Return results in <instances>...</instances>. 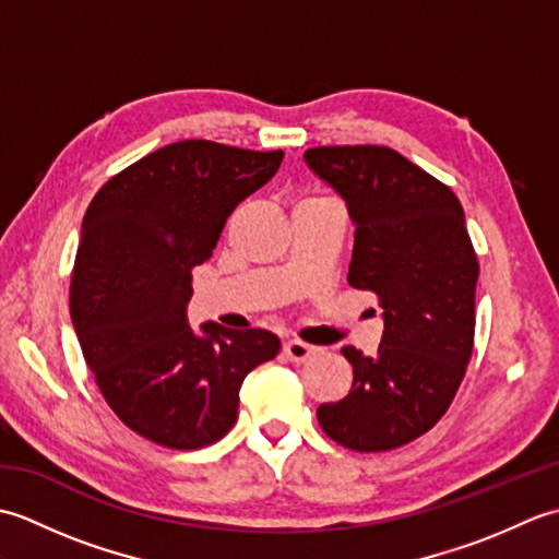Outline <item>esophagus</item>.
<instances>
[{"mask_svg": "<svg viewBox=\"0 0 559 559\" xmlns=\"http://www.w3.org/2000/svg\"><path fill=\"white\" fill-rule=\"evenodd\" d=\"M283 355H286L290 362H305L307 358H312L314 355V346H310V343H305V341H298V338H290L283 343Z\"/></svg>", "mask_w": 559, "mask_h": 559, "instance_id": "esophagus-1", "label": "esophagus"}]
</instances>
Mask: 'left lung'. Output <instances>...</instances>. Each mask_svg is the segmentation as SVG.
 <instances>
[{"label": "left lung", "mask_w": 559, "mask_h": 559, "mask_svg": "<svg viewBox=\"0 0 559 559\" xmlns=\"http://www.w3.org/2000/svg\"><path fill=\"white\" fill-rule=\"evenodd\" d=\"M312 173L346 199L355 225L348 283L377 295L374 355L346 346V399L322 403V430L353 451L413 442L447 413L476 334L478 257L456 194L386 146H317Z\"/></svg>", "instance_id": "8db88e82"}]
</instances>
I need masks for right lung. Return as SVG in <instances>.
Here are the masks:
<instances>
[{
	"mask_svg": "<svg viewBox=\"0 0 559 559\" xmlns=\"http://www.w3.org/2000/svg\"><path fill=\"white\" fill-rule=\"evenodd\" d=\"M281 160L283 151L177 141L110 177L83 216L69 290L83 358L117 418L160 447L228 435L245 377L281 350L264 329L187 324L192 269Z\"/></svg>",
	"mask_w": 559,
	"mask_h": 559,
	"instance_id": "add662e5",
	"label": "right lung"
}]
</instances>
